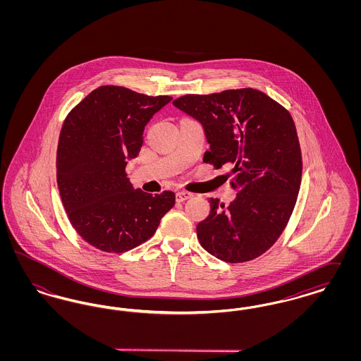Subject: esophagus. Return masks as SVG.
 Instances as JSON below:
<instances>
[{
    "label": "esophagus",
    "instance_id": "34e87169",
    "mask_svg": "<svg viewBox=\"0 0 361 361\" xmlns=\"http://www.w3.org/2000/svg\"><path fill=\"white\" fill-rule=\"evenodd\" d=\"M192 197H193V193L185 192V190L177 192V195H176V200H177V202H185V200H189V199H192Z\"/></svg>",
    "mask_w": 361,
    "mask_h": 361
}]
</instances>
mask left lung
<instances>
[{
    "label": "left lung",
    "mask_w": 361,
    "mask_h": 361,
    "mask_svg": "<svg viewBox=\"0 0 361 361\" xmlns=\"http://www.w3.org/2000/svg\"><path fill=\"white\" fill-rule=\"evenodd\" d=\"M173 105L202 123L209 150L203 161L231 166L237 197L224 206L209 199L211 212L197 224L207 252L226 262L265 253L290 221L302 181V153L290 112L265 93L230 89L185 94Z\"/></svg>",
    "instance_id": "1"
}]
</instances>
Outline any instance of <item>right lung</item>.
<instances>
[{
  "label": "right lung",
  "mask_w": 361,
  "mask_h": 361,
  "mask_svg": "<svg viewBox=\"0 0 361 361\" xmlns=\"http://www.w3.org/2000/svg\"><path fill=\"white\" fill-rule=\"evenodd\" d=\"M171 96H147L104 85L77 104L63 121L56 150V183L70 224L84 240L123 253L153 237L176 195L134 189L126 165L135 158L145 126Z\"/></svg>",
  "instance_id": "add662e5"
}]
</instances>
